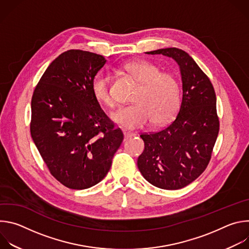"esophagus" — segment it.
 Returning <instances> with one entry per match:
<instances>
[{
    "instance_id": "obj_1",
    "label": "esophagus",
    "mask_w": 249,
    "mask_h": 249,
    "mask_svg": "<svg viewBox=\"0 0 249 249\" xmlns=\"http://www.w3.org/2000/svg\"><path fill=\"white\" fill-rule=\"evenodd\" d=\"M123 134H124V138H125V140H128L129 138H131V137L135 136V134H133V133H130V132H124Z\"/></svg>"
}]
</instances>
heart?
I'll return each instance as SVG.
<instances>
[{"mask_svg":"<svg viewBox=\"0 0 249 249\" xmlns=\"http://www.w3.org/2000/svg\"><path fill=\"white\" fill-rule=\"evenodd\" d=\"M123 69L140 86L132 97L134 103L118 108L111 119L126 129L143 128L152 122L156 126L169 122L181 103L180 84L176 77L160 72L157 65L144 60L129 62ZM90 89L98 103L108 107L114 105L107 71H98L91 80Z\"/></svg>","mask_w":249,"mask_h":249,"instance_id":"b5f03b06","label":"heart"}]
</instances>
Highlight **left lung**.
Here are the masks:
<instances>
[{"label": "left lung", "mask_w": 249, "mask_h": 249, "mask_svg": "<svg viewBox=\"0 0 249 249\" xmlns=\"http://www.w3.org/2000/svg\"><path fill=\"white\" fill-rule=\"evenodd\" d=\"M178 64L182 81L181 105L174 121L160 132L142 134L145 150L138 158L144 178L156 187L180 189L206 169L219 134L217 99L213 85L193 58L178 48L151 52Z\"/></svg>", "instance_id": "8db88e82"}]
</instances>
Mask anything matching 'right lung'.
Here are the masks:
<instances>
[{
    "mask_svg": "<svg viewBox=\"0 0 249 249\" xmlns=\"http://www.w3.org/2000/svg\"><path fill=\"white\" fill-rule=\"evenodd\" d=\"M105 63L101 55L68 50L48 66L32 95V140L50 173L71 189L100 182L124 138L90 89Z\"/></svg>",
    "mask_w": 249,
    "mask_h": 249,
    "instance_id": "obj_1",
    "label": "right lung"
}]
</instances>
